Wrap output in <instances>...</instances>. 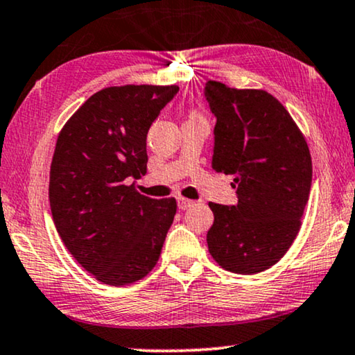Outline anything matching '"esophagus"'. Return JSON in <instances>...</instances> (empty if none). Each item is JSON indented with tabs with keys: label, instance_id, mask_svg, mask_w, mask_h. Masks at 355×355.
<instances>
[{
	"label": "esophagus",
	"instance_id": "esophagus-1",
	"mask_svg": "<svg viewBox=\"0 0 355 355\" xmlns=\"http://www.w3.org/2000/svg\"><path fill=\"white\" fill-rule=\"evenodd\" d=\"M195 206V201L193 200H187V198H178V207H180L182 211H187L190 209V207Z\"/></svg>",
	"mask_w": 355,
	"mask_h": 355
}]
</instances>
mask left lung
<instances>
[{
    "mask_svg": "<svg viewBox=\"0 0 355 355\" xmlns=\"http://www.w3.org/2000/svg\"><path fill=\"white\" fill-rule=\"evenodd\" d=\"M206 98L217 118L212 170L232 175L239 202H209L214 224L207 248L220 268L257 274L287 253L310 196L311 155L286 107L263 89L209 81Z\"/></svg>",
    "mask_w": 355,
    "mask_h": 355,
    "instance_id": "obj_1",
    "label": "left lung"
}]
</instances>
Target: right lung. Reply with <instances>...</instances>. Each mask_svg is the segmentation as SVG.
Instances as JSON below:
<instances>
[{
  "instance_id": "obj_1",
  "label": "right lung",
  "mask_w": 355,
  "mask_h": 355,
  "mask_svg": "<svg viewBox=\"0 0 355 355\" xmlns=\"http://www.w3.org/2000/svg\"><path fill=\"white\" fill-rule=\"evenodd\" d=\"M177 92L178 86L149 84L105 87L56 139L49 185L56 232L103 284H133L159 261L177 201L150 200L130 182L148 170V131Z\"/></svg>"
}]
</instances>
